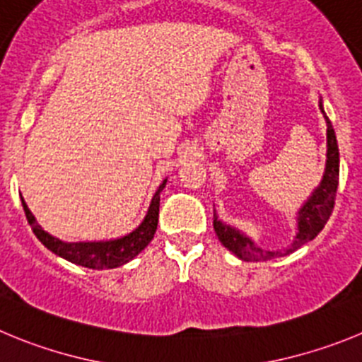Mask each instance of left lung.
<instances>
[{
    "mask_svg": "<svg viewBox=\"0 0 362 362\" xmlns=\"http://www.w3.org/2000/svg\"><path fill=\"white\" fill-rule=\"evenodd\" d=\"M319 108H321L326 121L325 174H322L321 183L315 187V190L310 194L308 199L303 203V206L297 212L296 238L286 248H283V250H263L261 246L255 245L254 239L248 238L241 230L233 228V226L217 219L216 212H214V230L217 233V239L226 250L232 252L233 255H238L243 261H268V259L284 257V255L292 254L297 248L312 241L325 228L326 221L330 219L335 203V192H337L339 185V146L337 139H335L334 127H332L330 119H328V116L325 114V108H322V101H319Z\"/></svg>",
    "mask_w": 362,
    "mask_h": 362,
    "instance_id": "1",
    "label": "left lung"
}]
</instances>
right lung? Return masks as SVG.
Segmentation results:
<instances>
[{"instance_id":"1","label":"right lung","mask_w":362,"mask_h":362,"mask_svg":"<svg viewBox=\"0 0 362 362\" xmlns=\"http://www.w3.org/2000/svg\"><path fill=\"white\" fill-rule=\"evenodd\" d=\"M166 185V179L159 185V188L153 194L152 201H150L148 212H146L145 219L141 221V225L132 230L130 233L117 239H107V241H78V243H66L62 239L54 238L49 232H45L36 221V217L32 216L28 210L27 203L21 197V204H23L25 216H27L28 225L32 226V232L45 245V248H49L52 254L59 255V257L66 259L70 263L79 264V267L92 268V270H105V268H117L132 261L139 252H143L148 246V243L153 239V233L158 230V219H159V194L163 192Z\"/></svg>"}]
</instances>
